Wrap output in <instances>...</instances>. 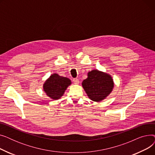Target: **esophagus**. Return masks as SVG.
I'll list each match as a JSON object with an SVG mask.
<instances>
[{
	"label": "esophagus",
	"instance_id": "esophagus-1",
	"mask_svg": "<svg viewBox=\"0 0 155 155\" xmlns=\"http://www.w3.org/2000/svg\"><path fill=\"white\" fill-rule=\"evenodd\" d=\"M73 83H74L75 84H79V80L78 78H74L73 80Z\"/></svg>",
	"mask_w": 155,
	"mask_h": 155
}]
</instances>
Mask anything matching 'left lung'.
<instances>
[{
  "mask_svg": "<svg viewBox=\"0 0 155 155\" xmlns=\"http://www.w3.org/2000/svg\"><path fill=\"white\" fill-rule=\"evenodd\" d=\"M82 85L88 98L99 102L106 99L112 92L114 82L109 73L93 70L88 72L87 78Z\"/></svg>",
  "mask_w": 155,
  "mask_h": 155,
  "instance_id": "1",
  "label": "left lung"
}]
</instances>
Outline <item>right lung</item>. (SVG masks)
<instances>
[{
    "mask_svg": "<svg viewBox=\"0 0 155 155\" xmlns=\"http://www.w3.org/2000/svg\"><path fill=\"white\" fill-rule=\"evenodd\" d=\"M71 84V80L60 76L58 73H53L43 84V91L46 95L53 100L60 99L67 88Z\"/></svg>",
    "mask_w": 155,
    "mask_h": 155,
    "instance_id": "right-lung-1",
    "label": "right lung"
}]
</instances>
